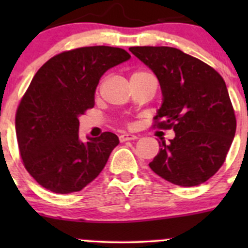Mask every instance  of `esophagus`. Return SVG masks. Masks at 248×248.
<instances>
[{"instance_id":"esophagus-1","label":"esophagus","mask_w":248,"mask_h":248,"mask_svg":"<svg viewBox=\"0 0 248 248\" xmlns=\"http://www.w3.org/2000/svg\"><path fill=\"white\" fill-rule=\"evenodd\" d=\"M138 137L136 136V134H132V133H124L120 136V141H127V140H134L137 139Z\"/></svg>"}]
</instances>
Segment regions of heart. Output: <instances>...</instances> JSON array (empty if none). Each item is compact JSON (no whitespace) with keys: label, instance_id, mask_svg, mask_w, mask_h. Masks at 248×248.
Here are the masks:
<instances>
[{"label":"heart","instance_id":"1","mask_svg":"<svg viewBox=\"0 0 248 248\" xmlns=\"http://www.w3.org/2000/svg\"><path fill=\"white\" fill-rule=\"evenodd\" d=\"M141 73H144V72H136V73L132 74V77H133V76H138V74H141Z\"/></svg>","mask_w":248,"mask_h":248}]
</instances>
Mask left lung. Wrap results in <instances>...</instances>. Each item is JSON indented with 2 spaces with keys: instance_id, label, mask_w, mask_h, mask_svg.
Masks as SVG:
<instances>
[{
  "instance_id": "8db88e82",
  "label": "left lung",
  "mask_w": 248,
  "mask_h": 248,
  "mask_svg": "<svg viewBox=\"0 0 248 248\" xmlns=\"http://www.w3.org/2000/svg\"><path fill=\"white\" fill-rule=\"evenodd\" d=\"M129 51L146 64L159 81L162 106L159 128H172L174 139L159 142L150 168L182 187L198 186L226 159L236 120L223 78L201 60L170 46H132Z\"/></svg>"
}]
</instances>
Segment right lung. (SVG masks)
Returning a JSON list of instances; mask_svg holds the SVG:
<instances>
[{
  "label": "right lung",
  "mask_w": 248,
  "mask_h": 248,
  "mask_svg": "<svg viewBox=\"0 0 248 248\" xmlns=\"http://www.w3.org/2000/svg\"><path fill=\"white\" fill-rule=\"evenodd\" d=\"M129 59L120 47H79L51 57L33 77L16 110V132L25 168L44 188L81 191L103 170L120 140L104 132L81 141L79 116L93 108L102 76Z\"/></svg>",
  "instance_id": "right-lung-1"
}]
</instances>
